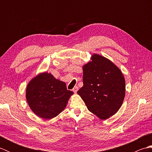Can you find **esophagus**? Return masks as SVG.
I'll return each instance as SVG.
<instances>
[{
  "label": "esophagus",
  "mask_w": 152,
  "mask_h": 152,
  "mask_svg": "<svg viewBox=\"0 0 152 152\" xmlns=\"http://www.w3.org/2000/svg\"><path fill=\"white\" fill-rule=\"evenodd\" d=\"M78 87L75 86V87H74V88L72 89V91H73L74 93H76L77 91H78Z\"/></svg>",
  "instance_id": "obj_1"
}]
</instances>
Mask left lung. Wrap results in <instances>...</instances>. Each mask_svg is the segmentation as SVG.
I'll use <instances>...</instances> for the list:
<instances>
[{
  "label": "left lung",
  "instance_id": "left-lung-1",
  "mask_svg": "<svg viewBox=\"0 0 152 152\" xmlns=\"http://www.w3.org/2000/svg\"><path fill=\"white\" fill-rule=\"evenodd\" d=\"M82 69L83 86L77 93L89 111L103 120L114 115L125 95V80L121 70L97 53H93Z\"/></svg>",
  "mask_w": 152,
  "mask_h": 152
}]
</instances>
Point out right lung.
<instances>
[{"instance_id": "1", "label": "right lung", "mask_w": 152, "mask_h": 152, "mask_svg": "<svg viewBox=\"0 0 152 152\" xmlns=\"http://www.w3.org/2000/svg\"><path fill=\"white\" fill-rule=\"evenodd\" d=\"M74 93L66 83L50 72L39 73L28 83L26 99L35 115L44 119H52L62 112Z\"/></svg>"}]
</instances>
